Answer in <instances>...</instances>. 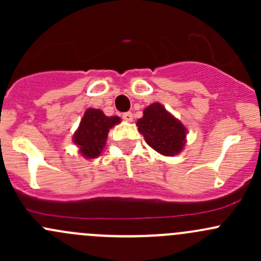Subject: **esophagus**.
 <instances>
[{
	"label": "esophagus",
	"mask_w": 261,
	"mask_h": 261,
	"mask_svg": "<svg viewBox=\"0 0 261 261\" xmlns=\"http://www.w3.org/2000/svg\"><path fill=\"white\" fill-rule=\"evenodd\" d=\"M122 118L126 121V122H133L134 116L131 112H125V114H122Z\"/></svg>",
	"instance_id": "obj_1"
}]
</instances>
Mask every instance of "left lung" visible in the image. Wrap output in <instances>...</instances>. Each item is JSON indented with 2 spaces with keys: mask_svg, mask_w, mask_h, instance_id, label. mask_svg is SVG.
<instances>
[{
  "mask_svg": "<svg viewBox=\"0 0 261 261\" xmlns=\"http://www.w3.org/2000/svg\"><path fill=\"white\" fill-rule=\"evenodd\" d=\"M146 144L165 156L179 154L186 145L187 128L160 103H151L136 122Z\"/></svg>",
  "mask_w": 261,
  "mask_h": 261,
  "instance_id": "obj_1",
  "label": "left lung"
}]
</instances>
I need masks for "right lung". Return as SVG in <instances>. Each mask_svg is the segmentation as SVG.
<instances>
[{"mask_svg": "<svg viewBox=\"0 0 261 261\" xmlns=\"http://www.w3.org/2000/svg\"><path fill=\"white\" fill-rule=\"evenodd\" d=\"M121 122L118 116H106L101 110L88 109L81 120L80 127L74 133L73 141L80 147L82 156L94 159L106 145L110 128Z\"/></svg>", "mask_w": 261, "mask_h": 261, "instance_id": "add662e5", "label": "right lung"}]
</instances>
